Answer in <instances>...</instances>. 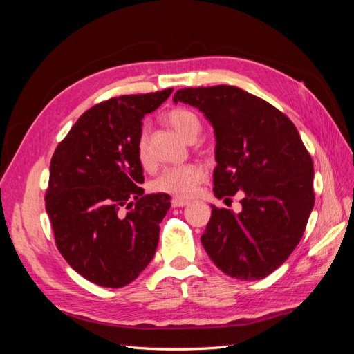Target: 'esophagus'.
Returning <instances> with one entry per match:
<instances>
[{
  "label": "esophagus",
  "instance_id": "obj_1",
  "mask_svg": "<svg viewBox=\"0 0 354 354\" xmlns=\"http://www.w3.org/2000/svg\"><path fill=\"white\" fill-rule=\"evenodd\" d=\"M171 205H173V207H184V205H187V201H185V199L173 198L171 199Z\"/></svg>",
  "mask_w": 354,
  "mask_h": 354
}]
</instances>
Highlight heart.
Wrapping results in <instances>:
<instances>
[{"mask_svg":"<svg viewBox=\"0 0 354 354\" xmlns=\"http://www.w3.org/2000/svg\"><path fill=\"white\" fill-rule=\"evenodd\" d=\"M167 124L175 130L179 136L185 140H192L198 136L201 130V120L198 115L184 108H176L165 115ZM138 160L144 169H150L151 158L147 144V134L142 133L138 140ZM207 173L198 164H184L176 167H169L159 173L150 184V189L158 194H167L179 199H189L194 196L198 187L201 185Z\"/></svg>","mask_w":354,"mask_h":354,"instance_id":"b5f03b06","label":"heart"}]
</instances>
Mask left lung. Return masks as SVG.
<instances>
[{
	"mask_svg": "<svg viewBox=\"0 0 354 354\" xmlns=\"http://www.w3.org/2000/svg\"><path fill=\"white\" fill-rule=\"evenodd\" d=\"M173 100L196 106L214 127L215 196L243 192L240 214L212 205L205 252L230 277L265 279L292 254L314 205L313 159L297 128L236 86L184 88Z\"/></svg>",
	"mask_w": 354,
	"mask_h": 354,
	"instance_id": "1",
	"label": "left lung"
}]
</instances>
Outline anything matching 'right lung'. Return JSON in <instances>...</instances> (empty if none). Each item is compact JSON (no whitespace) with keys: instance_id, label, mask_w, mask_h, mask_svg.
I'll list each match as a JSON object with an SVG mask.
<instances>
[{"instance_id":"obj_1","label":"right lung","mask_w":354,"mask_h":354,"mask_svg":"<svg viewBox=\"0 0 354 354\" xmlns=\"http://www.w3.org/2000/svg\"><path fill=\"white\" fill-rule=\"evenodd\" d=\"M171 91L120 95L94 105L50 159L44 199L57 249L75 272L99 286L131 283L155 257L170 196L144 195L136 149L144 115Z\"/></svg>"}]
</instances>
